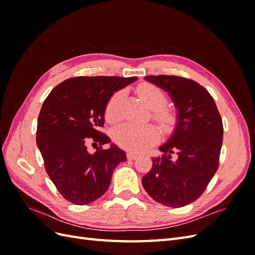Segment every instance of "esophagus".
<instances>
[{
  "mask_svg": "<svg viewBox=\"0 0 255 255\" xmlns=\"http://www.w3.org/2000/svg\"><path fill=\"white\" fill-rule=\"evenodd\" d=\"M127 157H128V159H136L137 158V154H135L133 152H128Z\"/></svg>",
  "mask_w": 255,
  "mask_h": 255,
  "instance_id": "esophagus-1",
  "label": "esophagus"
}]
</instances>
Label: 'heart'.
Listing matches in <instances>:
<instances>
[{"instance_id":"1","label":"heart","mask_w":255,"mask_h":255,"mask_svg":"<svg viewBox=\"0 0 255 255\" xmlns=\"http://www.w3.org/2000/svg\"><path fill=\"white\" fill-rule=\"evenodd\" d=\"M137 94L152 110L154 119L163 127L171 125L172 114L164 109L167 99L163 90L152 84H143L138 87ZM122 99L123 92L118 91L107 102L105 117L110 122L114 123L120 119ZM114 138L121 148L133 152H141L157 140L158 132L153 126L123 125L115 130Z\"/></svg>"}]
</instances>
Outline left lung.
<instances>
[{"instance_id":"obj_1","label":"left lung","mask_w":255,"mask_h":255,"mask_svg":"<svg viewBox=\"0 0 255 255\" xmlns=\"http://www.w3.org/2000/svg\"><path fill=\"white\" fill-rule=\"evenodd\" d=\"M167 91L176 107V126L152 158L142 185L156 202L169 207L187 205L203 194L219 166L222 119L213 97L197 82L175 75L144 78Z\"/></svg>"}]
</instances>
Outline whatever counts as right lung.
<instances>
[{
	"mask_svg": "<svg viewBox=\"0 0 255 255\" xmlns=\"http://www.w3.org/2000/svg\"><path fill=\"white\" fill-rule=\"evenodd\" d=\"M138 78L78 76L58 84L44 100L37 121L36 142L44 168L59 194L67 201L85 205L102 197L113 172L126 152L100 132L104 126L106 104L116 91ZM91 140L100 146L94 154L87 150Z\"/></svg>",
	"mask_w": 255,
	"mask_h": 255,
	"instance_id": "1",
	"label": "right lung"
}]
</instances>
